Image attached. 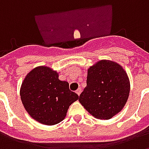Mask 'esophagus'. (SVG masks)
I'll return each instance as SVG.
<instances>
[{"label": "esophagus", "mask_w": 149, "mask_h": 149, "mask_svg": "<svg viewBox=\"0 0 149 149\" xmlns=\"http://www.w3.org/2000/svg\"><path fill=\"white\" fill-rule=\"evenodd\" d=\"M81 92H82V90H81V88H78L77 90L76 91V93H77V94L78 96H80V95H81Z\"/></svg>", "instance_id": "esophagus-1"}]
</instances>
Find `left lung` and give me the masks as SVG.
<instances>
[{
    "label": "left lung",
    "instance_id": "left-lung-1",
    "mask_svg": "<svg viewBox=\"0 0 149 149\" xmlns=\"http://www.w3.org/2000/svg\"><path fill=\"white\" fill-rule=\"evenodd\" d=\"M86 83L79 101L96 118L111 119L127 102L129 80L123 68L116 62L103 60L90 67Z\"/></svg>",
    "mask_w": 149,
    "mask_h": 149
}]
</instances>
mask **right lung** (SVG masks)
<instances>
[{"label": "right lung", "mask_w": 149, "mask_h": 149, "mask_svg": "<svg viewBox=\"0 0 149 149\" xmlns=\"http://www.w3.org/2000/svg\"><path fill=\"white\" fill-rule=\"evenodd\" d=\"M21 99L28 113L43 125H53L65 119L68 108L79 96L60 81L49 67H37L26 76L21 88Z\"/></svg>", "instance_id": "obj_1"}]
</instances>
